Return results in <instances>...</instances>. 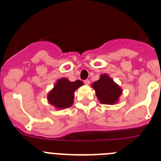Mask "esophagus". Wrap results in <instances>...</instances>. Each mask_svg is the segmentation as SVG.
<instances>
[{
    "instance_id": "1",
    "label": "esophagus",
    "mask_w": 161,
    "mask_h": 161,
    "mask_svg": "<svg viewBox=\"0 0 161 161\" xmlns=\"http://www.w3.org/2000/svg\"><path fill=\"white\" fill-rule=\"evenodd\" d=\"M84 83L86 85H89V84H90V80H84Z\"/></svg>"
}]
</instances>
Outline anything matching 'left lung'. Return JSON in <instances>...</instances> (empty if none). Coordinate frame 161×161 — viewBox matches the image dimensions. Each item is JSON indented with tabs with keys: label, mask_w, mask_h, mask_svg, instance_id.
<instances>
[{
	"label": "left lung",
	"mask_w": 161,
	"mask_h": 161,
	"mask_svg": "<svg viewBox=\"0 0 161 161\" xmlns=\"http://www.w3.org/2000/svg\"><path fill=\"white\" fill-rule=\"evenodd\" d=\"M96 95L102 104H115L122 94V89L106 74H102L100 80L92 85Z\"/></svg>",
	"instance_id": "left-lung-1"
}]
</instances>
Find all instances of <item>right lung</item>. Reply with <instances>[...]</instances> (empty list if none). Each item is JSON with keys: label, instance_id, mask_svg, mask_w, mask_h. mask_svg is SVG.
Returning a JSON list of instances; mask_svg holds the SVG:
<instances>
[{"label": "right lung", "instance_id": "right-lung-1", "mask_svg": "<svg viewBox=\"0 0 161 161\" xmlns=\"http://www.w3.org/2000/svg\"><path fill=\"white\" fill-rule=\"evenodd\" d=\"M81 85L83 82L80 80L72 82L66 78H61L48 94V102L57 109L70 107L73 104L74 92Z\"/></svg>", "mask_w": 161, "mask_h": 161}]
</instances>
